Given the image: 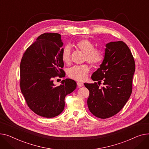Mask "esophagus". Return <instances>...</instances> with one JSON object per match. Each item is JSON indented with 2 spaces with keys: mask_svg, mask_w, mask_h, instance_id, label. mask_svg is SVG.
I'll return each mask as SVG.
<instances>
[{
  "mask_svg": "<svg viewBox=\"0 0 149 149\" xmlns=\"http://www.w3.org/2000/svg\"><path fill=\"white\" fill-rule=\"evenodd\" d=\"M77 85L78 87H82V86H84V84L82 82H77Z\"/></svg>",
  "mask_w": 149,
  "mask_h": 149,
  "instance_id": "obj_1",
  "label": "esophagus"
}]
</instances>
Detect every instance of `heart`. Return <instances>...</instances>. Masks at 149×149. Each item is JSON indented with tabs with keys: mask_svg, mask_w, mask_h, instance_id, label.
I'll return each mask as SVG.
<instances>
[{
	"mask_svg": "<svg viewBox=\"0 0 149 149\" xmlns=\"http://www.w3.org/2000/svg\"><path fill=\"white\" fill-rule=\"evenodd\" d=\"M75 47L85 54L84 61L94 66L100 65L104 60V53L100 49H95L94 43L89 40L83 39L75 42ZM61 58L63 62L69 64L71 61V50L68 47H64L61 52ZM90 71L89 67L86 65H74L69 69V77L78 81H84Z\"/></svg>",
	"mask_w": 149,
	"mask_h": 149,
	"instance_id": "b5f03b06",
	"label": "heart"
}]
</instances>
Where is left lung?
Segmentation results:
<instances>
[{
    "mask_svg": "<svg viewBox=\"0 0 149 149\" xmlns=\"http://www.w3.org/2000/svg\"><path fill=\"white\" fill-rule=\"evenodd\" d=\"M135 70L133 55L125 42L118 41L107 44L104 60L91 76L99 85L84 83L90 91L88 107L94 116L109 118L124 107L132 91ZM102 81L104 86L100 88Z\"/></svg>",
    "mask_w": 149,
    "mask_h": 149,
    "instance_id": "obj_1",
    "label": "left lung"
}]
</instances>
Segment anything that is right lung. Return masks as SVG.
Instances as JSON below:
<instances>
[{"label":"right lung","mask_w":149,"mask_h":149,"mask_svg":"<svg viewBox=\"0 0 149 149\" xmlns=\"http://www.w3.org/2000/svg\"><path fill=\"white\" fill-rule=\"evenodd\" d=\"M63 42L57 33L41 34L24 53L20 63L21 91L29 108L36 114L55 117L64 109L65 96L76 88L70 79L55 86L53 78L64 77L61 58Z\"/></svg>","instance_id":"obj_1"}]
</instances>
